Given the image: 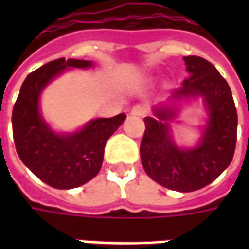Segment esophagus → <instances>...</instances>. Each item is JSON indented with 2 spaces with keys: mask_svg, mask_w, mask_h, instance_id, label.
<instances>
[{
  "mask_svg": "<svg viewBox=\"0 0 249 249\" xmlns=\"http://www.w3.org/2000/svg\"><path fill=\"white\" fill-rule=\"evenodd\" d=\"M146 112H148V109L145 107H142V105H135L130 110V113L133 116H145Z\"/></svg>",
  "mask_w": 249,
  "mask_h": 249,
  "instance_id": "esophagus-1",
  "label": "esophagus"
}]
</instances>
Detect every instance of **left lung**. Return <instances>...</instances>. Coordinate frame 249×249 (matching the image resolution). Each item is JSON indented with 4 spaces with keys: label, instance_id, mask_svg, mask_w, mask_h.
Masks as SVG:
<instances>
[{
    "label": "left lung",
    "instance_id": "1",
    "mask_svg": "<svg viewBox=\"0 0 249 249\" xmlns=\"http://www.w3.org/2000/svg\"><path fill=\"white\" fill-rule=\"evenodd\" d=\"M191 77L173 97L203 96L209 110L208 126L195 149H178L169 136L171 109H157V119L145 117L140 156L146 175L162 187L192 192L219 178L232 161L237 139V112L223 76L205 58L184 57Z\"/></svg>",
    "mask_w": 249,
    "mask_h": 249
}]
</instances>
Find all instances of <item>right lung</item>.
Returning <instances> with one entry per match:
<instances>
[{"label":"right lung","mask_w":249,"mask_h":249,"mask_svg":"<svg viewBox=\"0 0 249 249\" xmlns=\"http://www.w3.org/2000/svg\"><path fill=\"white\" fill-rule=\"evenodd\" d=\"M90 61L58 58L32 71L25 78L14 104L12 124L21 161L41 181L57 189L80 187L101 169L105 144L126 119L120 113L90 121L73 135H56L41 119L38 97L48 82L66 68H89Z\"/></svg>","instance_id":"obj_1"}]
</instances>
